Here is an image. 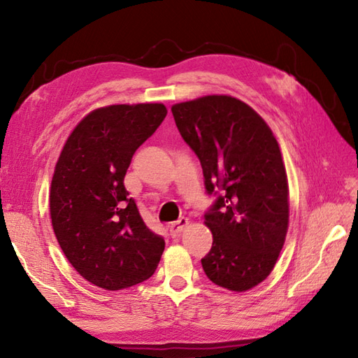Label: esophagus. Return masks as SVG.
<instances>
[{"instance_id": "obj_1", "label": "esophagus", "mask_w": 358, "mask_h": 358, "mask_svg": "<svg viewBox=\"0 0 358 358\" xmlns=\"http://www.w3.org/2000/svg\"><path fill=\"white\" fill-rule=\"evenodd\" d=\"M187 224H189V220H187V218H180L178 222H175V223L169 224V232H171V237H178L180 232L183 231Z\"/></svg>"}]
</instances>
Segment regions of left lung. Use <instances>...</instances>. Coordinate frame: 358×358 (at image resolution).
Instances as JSON below:
<instances>
[{"label": "left lung", "mask_w": 358, "mask_h": 358, "mask_svg": "<svg viewBox=\"0 0 358 358\" xmlns=\"http://www.w3.org/2000/svg\"><path fill=\"white\" fill-rule=\"evenodd\" d=\"M180 135L199 157L214 235L201 258L208 278L248 291L269 275L285 245L289 189L278 143L258 113L237 98L208 95L172 106Z\"/></svg>", "instance_id": "1"}]
</instances>
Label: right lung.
Here are the masks:
<instances>
[{"label": "right lung", "instance_id": "obj_1", "mask_svg": "<svg viewBox=\"0 0 358 358\" xmlns=\"http://www.w3.org/2000/svg\"><path fill=\"white\" fill-rule=\"evenodd\" d=\"M164 104H113L83 118L67 138L50 186L53 232L90 283L118 291L155 272L164 238L144 224L124 175L135 150L166 117Z\"/></svg>", "mask_w": 358, "mask_h": 358}]
</instances>
